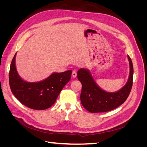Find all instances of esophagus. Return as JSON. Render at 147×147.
I'll return each mask as SVG.
<instances>
[{
    "instance_id": "34e87169",
    "label": "esophagus",
    "mask_w": 147,
    "mask_h": 147,
    "mask_svg": "<svg viewBox=\"0 0 147 147\" xmlns=\"http://www.w3.org/2000/svg\"><path fill=\"white\" fill-rule=\"evenodd\" d=\"M72 77H74V78H75L77 77V72L75 70H74L73 72H72Z\"/></svg>"
}]
</instances>
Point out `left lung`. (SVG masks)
Instances as JSON below:
<instances>
[{
    "instance_id": "obj_1",
    "label": "left lung",
    "mask_w": 147,
    "mask_h": 147,
    "mask_svg": "<svg viewBox=\"0 0 147 147\" xmlns=\"http://www.w3.org/2000/svg\"><path fill=\"white\" fill-rule=\"evenodd\" d=\"M130 66L128 81L121 90L115 92L102 90L93 80L90 72L85 69L78 70L77 78L82 83L80 100L83 107L91 113L111 111L123 104L130 94L132 86L133 65L131 57L127 56Z\"/></svg>"
}]
</instances>
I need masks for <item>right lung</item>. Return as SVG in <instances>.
<instances>
[{"instance_id": "obj_1", "label": "right lung", "mask_w": 147, "mask_h": 147, "mask_svg": "<svg viewBox=\"0 0 147 147\" xmlns=\"http://www.w3.org/2000/svg\"><path fill=\"white\" fill-rule=\"evenodd\" d=\"M16 54L12 59L9 72V84L13 95L21 104L30 109L45 110L51 107L61 90L69 82L72 71L53 73L39 82H27L21 79L17 72Z\"/></svg>"}]
</instances>
